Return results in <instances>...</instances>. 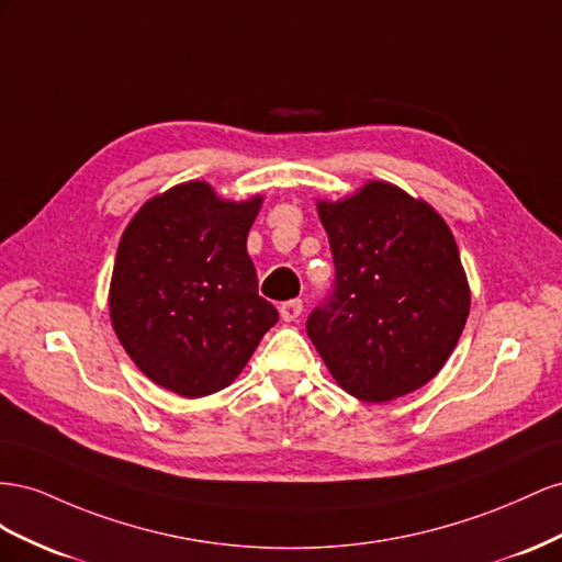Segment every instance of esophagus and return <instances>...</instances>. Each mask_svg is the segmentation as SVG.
<instances>
[{
  "label": "esophagus",
  "instance_id": "34e87169",
  "mask_svg": "<svg viewBox=\"0 0 562 562\" xmlns=\"http://www.w3.org/2000/svg\"><path fill=\"white\" fill-rule=\"evenodd\" d=\"M303 311V301L301 299H292V301H284L280 306V315L282 319H286V323H292V319H296Z\"/></svg>",
  "mask_w": 562,
  "mask_h": 562
}]
</instances>
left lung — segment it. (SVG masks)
Wrapping results in <instances>:
<instances>
[{
    "label": "left lung",
    "mask_w": 562,
    "mask_h": 562,
    "mask_svg": "<svg viewBox=\"0 0 562 562\" xmlns=\"http://www.w3.org/2000/svg\"><path fill=\"white\" fill-rule=\"evenodd\" d=\"M334 284L306 331L339 386L367 403L436 376L471 308L454 235L440 214L391 183L319 202Z\"/></svg>",
    "instance_id": "8db88e82"
}]
</instances>
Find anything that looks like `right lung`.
<instances>
[{
	"label": "right lung",
	"mask_w": 562,
	"mask_h": 562,
	"mask_svg": "<svg viewBox=\"0 0 562 562\" xmlns=\"http://www.w3.org/2000/svg\"><path fill=\"white\" fill-rule=\"evenodd\" d=\"M261 198L226 202L192 181L140 206L110 284V317L138 370L202 397L243 372L278 311L259 296L247 235Z\"/></svg>",
	"instance_id": "obj_1"
}]
</instances>
